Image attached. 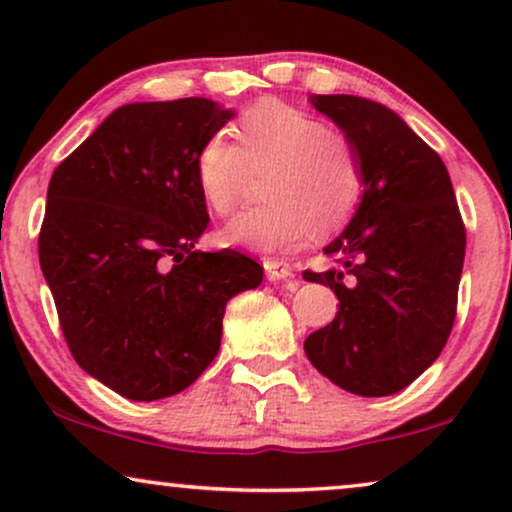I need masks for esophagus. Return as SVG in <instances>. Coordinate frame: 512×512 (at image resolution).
Here are the masks:
<instances>
[{
  "instance_id": "obj_1",
  "label": "esophagus",
  "mask_w": 512,
  "mask_h": 512,
  "mask_svg": "<svg viewBox=\"0 0 512 512\" xmlns=\"http://www.w3.org/2000/svg\"><path fill=\"white\" fill-rule=\"evenodd\" d=\"M263 268H265V277H268L270 282H282V279L293 277L289 265L282 263V261H265Z\"/></svg>"
}]
</instances>
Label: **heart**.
Here are the masks:
<instances>
[{
    "instance_id": "b5f03b06",
    "label": "heart",
    "mask_w": 512,
    "mask_h": 512,
    "mask_svg": "<svg viewBox=\"0 0 512 512\" xmlns=\"http://www.w3.org/2000/svg\"><path fill=\"white\" fill-rule=\"evenodd\" d=\"M240 144L209 137L195 156L202 200L228 216L242 198L249 172L270 167L265 205L244 209L223 230V240L258 254H291L312 233L347 226L366 193V170L354 139L321 118L277 100H263L237 118Z\"/></svg>"
}]
</instances>
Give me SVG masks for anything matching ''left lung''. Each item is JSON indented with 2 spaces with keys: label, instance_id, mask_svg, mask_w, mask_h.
<instances>
[{
  "label": "left lung",
  "instance_id": "8db88e82",
  "mask_svg": "<svg viewBox=\"0 0 512 512\" xmlns=\"http://www.w3.org/2000/svg\"><path fill=\"white\" fill-rule=\"evenodd\" d=\"M312 104L359 146L366 193L324 249L338 268L303 272L340 300L331 324L307 335L305 354L338 387L389 396L450 338L466 228L445 163L401 116L354 95H314Z\"/></svg>",
  "mask_w": 512,
  "mask_h": 512
}]
</instances>
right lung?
<instances>
[{
  "label": "right lung",
  "mask_w": 512,
  "mask_h": 512,
  "mask_svg": "<svg viewBox=\"0 0 512 512\" xmlns=\"http://www.w3.org/2000/svg\"><path fill=\"white\" fill-rule=\"evenodd\" d=\"M233 118L205 97L116 109L55 167L39 263L74 361L130 401L198 380L254 258L195 249L209 214L195 156Z\"/></svg>",
  "instance_id": "1"
}]
</instances>
